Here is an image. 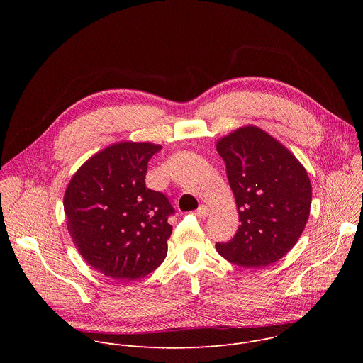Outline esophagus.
<instances>
[{"mask_svg":"<svg viewBox=\"0 0 363 363\" xmlns=\"http://www.w3.org/2000/svg\"><path fill=\"white\" fill-rule=\"evenodd\" d=\"M195 216L199 217V218L208 217V216H210V208H208V206H206V205H201L199 208L195 211Z\"/></svg>","mask_w":363,"mask_h":363,"instance_id":"34e87169","label":"esophagus"}]
</instances>
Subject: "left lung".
<instances>
[{
	"instance_id": "8db88e82",
	"label": "left lung",
	"mask_w": 363,
	"mask_h": 363,
	"mask_svg": "<svg viewBox=\"0 0 363 363\" xmlns=\"http://www.w3.org/2000/svg\"><path fill=\"white\" fill-rule=\"evenodd\" d=\"M235 196L240 227L217 251L233 264L263 269L300 238L312 203V185L294 155L264 130L240 128L217 143Z\"/></svg>"
}]
</instances>
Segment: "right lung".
<instances>
[{
	"mask_svg": "<svg viewBox=\"0 0 363 363\" xmlns=\"http://www.w3.org/2000/svg\"><path fill=\"white\" fill-rule=\"evenodd\" d=\"M158 150L153 143H115L84 162L66 189L72 240L84 262L108 277H145L167 257L175 210L165 194L145 184Z\"/></svg>",
	"mask_w": 363,
	"mask_h": 363,
	"instance_id": "obj_1",
	"label": "right lung"
}]
</instances>
